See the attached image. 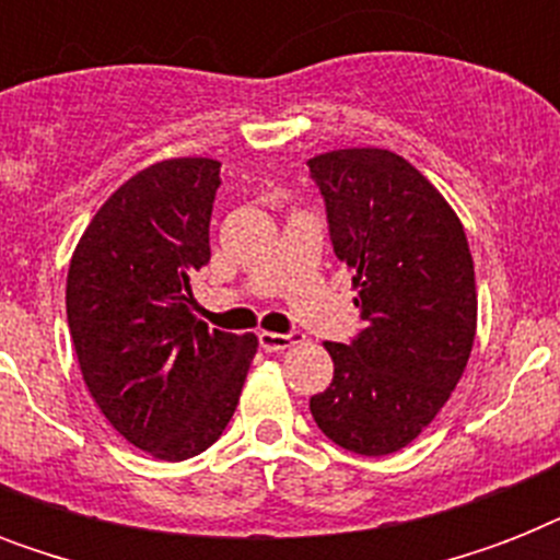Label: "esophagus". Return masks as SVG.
Returning a JSON list of instances; mask_svg holds the SVG:
<instances>
[{"label": "esophagus", "mask_w": 560, "mask_h": 560, "mask_svg": "<svg viewBox=\"0 0 560 560\" xmlns=\"http://www.w3.org/2000/svg\"><path fill=\"white\" fill-rule=\"evenodd\" d=\"M305 340L299 331H290V334H276V331H261L258 334V342H261L264 351H284L290 346H299V342Z\"/></svg>", "instance_id": "34e87169"}]
</instances>
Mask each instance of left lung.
I'll return each mask as SVG.
<instances>
[{"instance_id":"obj_1","label":"left lung","mask_w":560,"mask_h":560,"mask_svg":"<svg viewBox=\"0 0 560 560\" xmlns=\"http://www.w3.org/2000/svg\"><path fill=\"white\" fill-rule=\"evenodd\" d=\"M307 168L363 319L354 340L325 342L334 381L311 398V416L346 451L386 456L418 439L468 366L477 334L468 237L398 153L349 148Z\"/></svg>"}]
</instances>
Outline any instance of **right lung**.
I'll return each mask as SVG.
<instances>
[{
	"label": "right lung",
	"mask_w": 560,
	"mask_h": 560,
	"mask_svg": "<svg viewBox=\"0 0 560 560\" xmlns=\"http://www.w3.org/2000/svg\"><path fill=\"white\" fill-rule=\"evenodd\" d=\"M218 188L220 162L200 156L139 171L92 218L66 279L86 389L127 442L165 462L218 442L258 349L255 334L191 314Z\"/></svg>",
	"instance_id": "1"
}]
</instances>
